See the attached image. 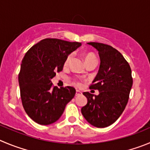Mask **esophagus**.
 <instances>
[{
	"mask_svg": "<svg viewBox=\"0 0 150 150\" xmlns=\"http://www.w3.org/2000/svg\"><path fill=\"white\" fill-rule=\"evenodd\" d=\"M82 92L79 90H76V93H75V96H80V95H81Z\"/></svg>",
	"mask_w": 150,
	"mask_h": 150,
	"instance_id": "obj_1",
	"label": "esophagus"
}]
</instances>
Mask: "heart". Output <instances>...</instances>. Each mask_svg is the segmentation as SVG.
<instances>
[{
    "label": "heart",
    "mask_w": 150,
    "mask_h": 150,
    "mask_svg": "<svg viewBox=\"0 0 150 150\" xmlns=\"http://www.w3.org/2000/svg\"><path fill=\"white\" fill-rule=\"evenodd\" d=\"M71 58H72V54H69V55L67 57V58L65 59V61H64V66L68 65L69 61H70ZM84 61H85V63L86 64V63L89 62V61H96V56H95L93 54H92V53H86V54L84 55ZM76 83L78 85H80V82L77 81Z\"/></svg>",
    "instance_id": "obj_1"
}]
</instances>
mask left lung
<instances>
[{"label": "left lung", "instance_id": "left-lung-1", "mask_svg": "<svg viewBox=\"0 0 150 150\" xmlns=\"http://www.w3.org/2000/svg\"><path fill=\"white\" fill-rule=\"evenodd\" d=\"M87 43L98 51L100 57L98 72L89 86L98 89L99 94L83 92L87 103L81 113L92 126L103 128L115 122L127 106L132 86V71L124 56L112 47L97 42Z\"/></svg>", "mask_w": 150, "mask_h": 150}]
</instances>
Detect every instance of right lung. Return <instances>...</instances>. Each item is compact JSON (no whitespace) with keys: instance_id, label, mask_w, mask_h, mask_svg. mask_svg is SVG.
<instances>
[{"instance_id":"add662e5","label":"right lung","mask_w":150,"mask_h":150,"mask_svg":"<svg viewBox=\"0 0 150 150\" xmlns=\"http://www.w3.org/2000/svg\"><path fill=\"white\" fill-rule=\"evenodd\" d=\"M81 46L78 42L46 38L33 46L22 60L18 75L22 104L26 114L40 125L60 118L75 95L72 86H53L55 72L62 71L67 56Z\"/></svg>"}]
</instances>
